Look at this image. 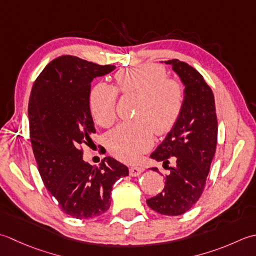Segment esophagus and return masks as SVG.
I'll list each match as a JSON object with an SVG mask.
<instances>
[{
  "label": "esophagus",
  "mask_w": 256,
  "mask_h": 256,
  "mask_svg": "<svg viewBox=\"0 0 256 256\" xmlns=\"http://www.w3.org/2000/svg\"><path fill=\"white\" fill-rule=\"evenodd\" d=\"M144 169L142 166H130L129 168V174L132 176H137L139 174H142Z\"/></svg>",
  "instance_id": "obj_1"
}]
</instances>
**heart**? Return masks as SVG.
<instances>
[{
	"label": "heart",
	"mask_w": 256,
	"mask_h": 256,
	"mask_svg": "<svg viewBox=\"0 0 256 256\" xmlns=\"http://www.w3.org/2000/svg\"><path fill=\"white\" fill-rule=\"evenodd\" d=\"M114 80L122 92L140 95L137 120L122 122L107 136L109 151L118 159L132 162L152 146V129L164 134L174 126L184 106V88L179 82L166 78V70L157 65L120 70ZM117 96L116 88L105 82L92 88L90 108L99 126L109 127L116 120Z\"/></svg>",
	"instance_id": "obj_1"
}]
</instances>
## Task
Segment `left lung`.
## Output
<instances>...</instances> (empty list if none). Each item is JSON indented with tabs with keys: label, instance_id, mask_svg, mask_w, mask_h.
Returning <instances> with one entry per match:
<instances>
[{
	"label": "left lung",
	"instance_id": "left-lung-1",
	"mask_svg": "<svg viewBox=\"0 0 256 256\" xmlns=\"http://www.w3.org/2000/svg\"><path fill=\"white\" fill-rule=\"evenodd\" d=\"M184 86V106L178 120L164 140L150 154L168 168L172 156L175 166L164 176L161 194L147 200L154 211L164 216H180L196 204L206 186L218 140L214 96L202 75L179 60H166ZM158 171V168H150Z\"/></svg>",
	"mask_w": 256,
	"mask_h": 256
}]
</instances>
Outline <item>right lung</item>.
<instances>
[{"mask_svg":"<svg viewBox=\"0 0 256 256\" xmlns=\"http://www.w3.org/2000/svg\"><path fill=\"white\" fill-rule=\"evenodd\" d=\"M114 68L60 56L45 67L30 92V136L42 180L64 213L80 220L105 213L114 182L129 174L112 157L90 166L80 149L96 132L90 108L92 82Z\"/></svg>","mask_w":256,"mask_h":256,"instance_id":"1","label":"right lung"}]
</instances>
